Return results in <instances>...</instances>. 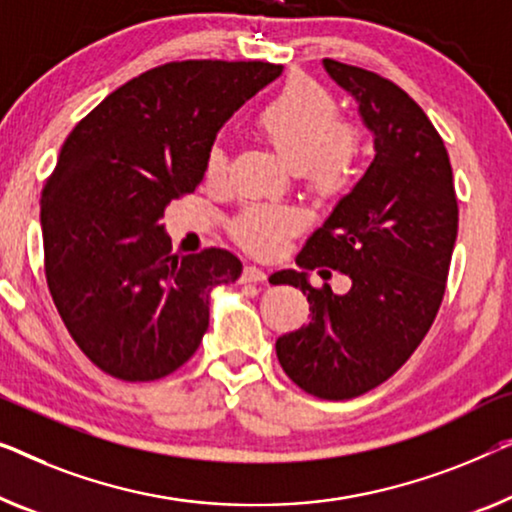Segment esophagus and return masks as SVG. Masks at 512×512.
<instances>
[{"instance_id": "obj_1", "label": "esophagus", "mask_w": 512, "mask_h": 512, "mask_svg": "<svg viewBox=\"0 0 512 512\" xmlns=\"http://www.w3.org/2000/svg\"><path fill=\"white\" fill-rule=\"evenodd\" d=\"M265 274L263 268H258V265H244V270L240 274V281L242 284H261V281H265Z\"/></svg>"}]
</instances>
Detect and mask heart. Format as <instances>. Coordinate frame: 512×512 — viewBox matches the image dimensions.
I'll list each match as a JSON object with an SVG mask.
<instances>
[{"label":"heart","instance_id":"b5f03b06","mask_svg":"<svg viewBox=\"0 0 512 512\" xmlns=\"http://www.w3.org/2000/svg\"><path fill=\"white\" fill-rule=\"evenodd\" d=\"M256 127L316 194L337 196L351 182L360 129L344 120L337 96L316 78H288L258 108ZM224 170V147L212 143L205 154V177L219 180ZM298 228V210L286 205H247L233 219L235 240L256 254L277 251Z\"/></svg>","mask_w":512,"mask_h":512}]
</instances>
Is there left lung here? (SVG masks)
Returning a JSON list of instances; mask_svg holds the SVG:
<instances>
[{
  "label": "left lung",
  "mask_w": 512,
  "mask_h": 512,
  "mask_svg": "<svg viewBox=\"0 0 512 512\" xmlns=\"http://www.w3.org/2000/svg\"><path fill=\"white\" fill-rule=\"evenodd\" d=\"M323 66L358 101L374 133V161L295 263L339 270L351 291L314 288L298 270L274 272L270 281L300 288L311 311L305 328L277 339L279 365L309 395L337 402L388 381L432 328L459 210L448 150L418 103L374 71L337 59Z\"/></svg>",
  "instance_id": "left-lung-1"
}]
</instances>
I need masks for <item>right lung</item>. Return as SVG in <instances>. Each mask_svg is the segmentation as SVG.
<instances>
[{"mask_svg":"<svg viewBox=\"0 0 512 512\" xmlns=\"http://www.w3.org/2000/svg\"><path fill=\"white\" fill-rule=\"evenodd\" d=\"M281 64L187 59L131 78L64 140L41 194L43 265L73 342L103 372L154 381L182 367L210 323V291L240 258L170 254L164 210L205 175L228 117Z\"/></svg>","mask_w":512,"mask_h":512,"instance_id":"add662e5","label":"right lung"}]
</instances>
